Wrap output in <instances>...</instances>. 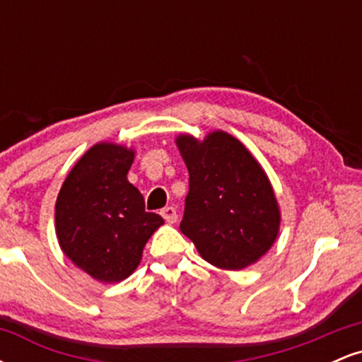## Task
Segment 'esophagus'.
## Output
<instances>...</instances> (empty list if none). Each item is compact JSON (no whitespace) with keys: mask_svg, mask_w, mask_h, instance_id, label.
Listing matches in <instances>:
<instances>
[{"mask_svg":"<svg viewBox=\"0 0 362 362\" xmlns=\"http://www.w3.org/2000/svg\"><path fill=\"white\" fill-rule=\"evenodd\" d=\"M161 216H163V219L167 223H170V224H173L177 221V211H175V207H172V206H167V207H163V209H161V213H160Z\"/></svg>","mask_w":362,"mask_h":362,"instance_id":"34e87169","label":"esophagus"}]
</instances>
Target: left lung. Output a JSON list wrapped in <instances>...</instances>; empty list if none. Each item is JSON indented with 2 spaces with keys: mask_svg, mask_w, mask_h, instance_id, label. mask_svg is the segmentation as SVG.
<instances>
[{
  "mask_svg": "<svg viewBox=\"0 0 362 362\" xmlns=\"http://www.w3.org/2000/svg\"><path fill=\"white\" fill-rule=\"evenodd\" d=\"M189 170L180 231L223 271L255 264L276 242L281 209L267 173L242 141L224 131L175 138Z\"/></svg>",
  "mask_w": 362,
  "mask_h": 362,
  "instance_id": "1",
  "label": "left lung"
}]
</instances>
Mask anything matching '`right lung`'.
Returning <instances> with one entry per match:
<instances>
[{
    "label": "right lung",
    "mask_w": 362,
    "mask_h": 362,
    "mask_svg": "<svg viewBox=\"0 0 362 362\" xmlns=\"http://www.w3.org/2000/svg\"><path fill=\"white\" fill-rule=\"evenodd\" d=\"M134 149L97 143L66 177L56 201V235L62 253L93 279L120 282L138 269L143 248L163 224L144 211L129 184Z\"/></svg>",
    "instance_id": "add662e5"
}]
</instances>
